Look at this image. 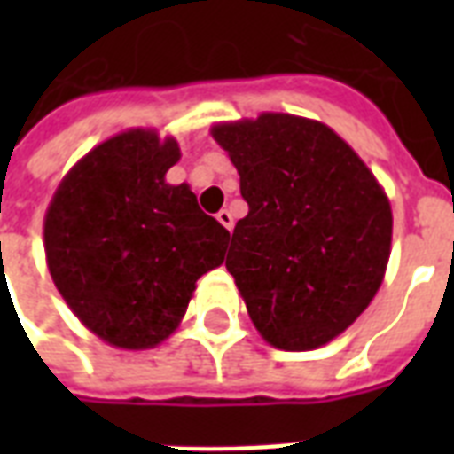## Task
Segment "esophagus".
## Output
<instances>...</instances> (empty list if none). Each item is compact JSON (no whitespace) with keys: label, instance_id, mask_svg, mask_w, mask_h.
I'll return each mask as SVG.
<instances>
[{"label":"esophagus","instance_id":"obj_1","mask_svg":"<svg viewBox=\"0 0 454 454\" xmlns=\"http://www.w3.org/2000/svg\"><path fill=\"white\" fill-rule=\"evenodd\" d=\"M216 219H219L221 226L228 228V231H233V214L228 212V209H221V212L216 214Z\"/></svg>","mask_w":454,"mask_h":454}]
</instances>
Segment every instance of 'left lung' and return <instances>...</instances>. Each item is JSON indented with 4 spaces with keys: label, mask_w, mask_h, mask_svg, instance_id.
Instances as JSON below:
<instances>
[{
    "label": "left lung",
    "mask_w": 454,
    "mask_h": 454,
    "mask_svg": "<svg viewBox=\"0 0 454 454\" xmlns=\"http://www.w3.org/2000/svg\"><path fill=\"white\" fill-rule=\"evenodd\" d=\"M249 205L226 269L269 344L310 351L339 337L380 290L391 205L374 174L330 127L263 113L216 124Z\"/></svg>",
    "instance_id": "8db88e82"
}]
</instances>
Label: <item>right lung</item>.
Here are the masks:
<instances>
[{
    "label": "right lung",
    "mask_w": 454,
    "mask_h": 454,
    "mask_svg": "<svg viewBox=\"0 0 454 454\" xmlns=\"http://www.w3.org/2000/svg\"><path fill=\"white\" fill-rule=\"evenodd\" d=\"M174 138L131 129L60 181L44 219L49 273L73 313L120 348H151L181 323L195 283L223 263L228 231L200 209Z\"/></svg>",
    "instance_id": "1"
}]
</instances>
